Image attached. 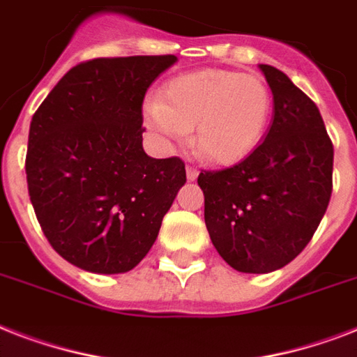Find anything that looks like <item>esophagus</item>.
<instances>
[{"instance_id":"obj_1","label":"esophagus","mask_w":357,"mask_h":357,"mask_svg":"<svg viewBox=\"0 0 357 357\" xmlns=\"http://www.w3.org/2000/svg\"><path fill=\"white\" fill-rule=\"evenodd\" d=\"M196 178H198V170H196L195 167H187V179H189V181H195Z\"/></svg>"}]
</instances>
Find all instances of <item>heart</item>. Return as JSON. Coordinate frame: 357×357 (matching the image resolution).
Returning a JSON list of instances; mask_svg holds the SVG:
<instances>
[{"label":"heart","instance_id":"obj_1","mask_svg":"<svg viewBox=\"0 0 357 357\" xmlns=\"http://www.w3.org/2000/svg\"><path fill=\"white\" fill-rule=\"evenodd\" d=\"M271 113V89L259 75L200 70L168 81L159 102L144 107V120L168 142L183 140L192 128L196 155L226 167L255 150Z\"/></svg>","mask_w":357,"mask_h":357}]
</instances>
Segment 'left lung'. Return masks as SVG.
<instances>
[{
  "label": "left lung",
  "instance_id": "left-lung-1",
  "mask_svg": "<svg viewBox=\"0 0 357 357\" xmlns=\"http://www.w3.org/2000/svg\"><path fill=\"white\" fill-rule=\"evenodd\" d=\"M274 98L265 140L224 170H202L213 246L238 272L278 271L307 246L332 196L333 144L319 109L287 75L259 64Z\"/></svg>",
  "mask_w": 357,
  "mask_h": 357
}]
</instances>
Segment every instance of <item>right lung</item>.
I'll return each mask as SVG.
<instances>
[{"instance_id":"obj_1","label":"right lung","mask_w":357,"mask_h":357,"mask_svg":"<svg viewBox=\"0 0 357 357\" xmlns=\"http://www.w3.org/2000/svg\"><path fill=\"white\" fill-rule=\"evenodd\" d=\"M176 55L102 57L68 70L33 114L25 174L42 231L94 274L142 261L187 181L179 157L142 148V102Z\"/></svg>"}]
</instances>
